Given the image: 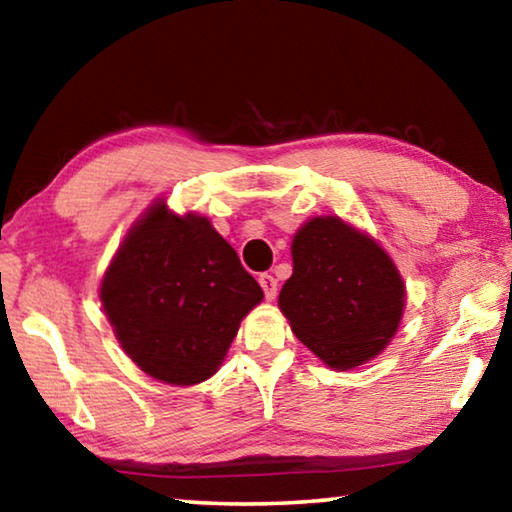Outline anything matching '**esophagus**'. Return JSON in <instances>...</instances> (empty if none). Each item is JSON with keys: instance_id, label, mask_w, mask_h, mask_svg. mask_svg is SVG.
Segmentation results:
<instances>
[{"instance_id": "1", "label": "esophagus", "mask_w": 512, "mask_h": 512, "mask_svg": "<svg viewBox=\"0 0 512 512\" xmlns=\"http://www.w3.org/2000/svg\"><path fill=\"white\" fill-rule=\"evenodd\" d=\"M259 287L264 289L266 300H273L277 296V280H275L273 275H268V273L259 275Z\"/></svg>"}]
</instances>
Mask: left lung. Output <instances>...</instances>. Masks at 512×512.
Masks as SVG:
<instances>
[{"label":"left lung","mask_w":512,"mask_h":512,"mask_svg":"<svg viewBox=\"0 0 512 512\" xmlns=\"http://www.w3.org/2000/svg\"><path fill=\"white\" fill-rule=\"evenodd\" d=\"M293 275L277 298L293 334L334 370L375 359L404 314V282L375 239L316 216L291 244Z\"/></svg>","instance_id":"8db88e82"}]
</instances>
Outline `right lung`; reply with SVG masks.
<instances>
[{
  "label": "right lung",
  "instance_id": "1",
  "mask_svg": "<svg viewBox=\"0 0 512 512\" xmlns=\"http://www.w3.org/2000/svg\"><path fill=\"white\" fill-rule=\"evenodd\" d=\"M264 291L205 216L151 205L101 282L121 348L146 375L192 386L219 370L241 318Z\"/></svg>",
  "mask_w": 512,
  "mask_h": 512
}]
</instances>
